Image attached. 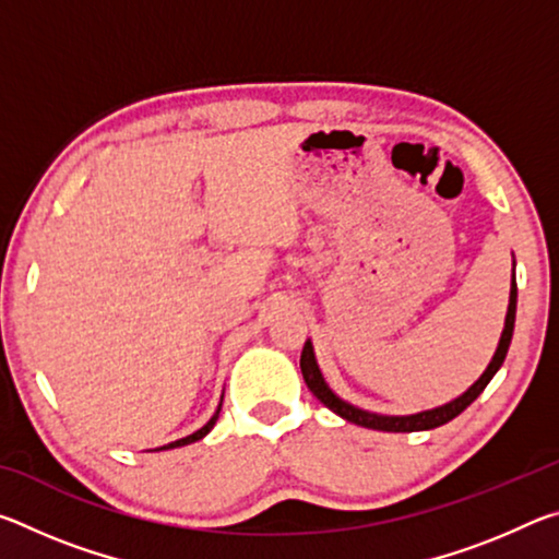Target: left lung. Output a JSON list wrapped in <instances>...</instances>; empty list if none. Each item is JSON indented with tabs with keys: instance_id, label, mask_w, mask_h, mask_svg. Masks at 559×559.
<instances>
[{
	"instance_id": "1",
	"label": "left lung",
	"mask_w": 559,
	"mask_h": 559,
	"mask_svg": "<svg viewBox=\"0 0 559 559\" xmlns=\"http://www.w3.org/2000/svg\"><path fill=\"white\" fill-rule=\"evenodd\" d=\"M515 302H518V283H515V271H513V286H510V302H508L506 328H503V335H500V343H498V349H496L493 359H490V365L486 367V372L480 374V380L473 384L468 392H463L459 400H453L449 404L439 406V409L412 414V416H382V414H370V412L357 409V406L343 402V400H340V396H335L333 392L328 390L323 374H320V370H318V362H316V355H313V345H310V343L302 345V353H300L302 380H306L308 390L313 392L318 400L328 406L330 412H335L337 416H343V419L357 424V427L377 429V431H424V429H437V427H441V424L451 421L453 416H459L463 409H466V406L473 400H476L480 392L486 390V384L493 380V374L500 370V365H503V359L508 355L510 340H513Z\"/></svg>"
}]
</instances>
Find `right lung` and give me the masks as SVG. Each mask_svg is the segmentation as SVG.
<instances>
[{
  "label": "right lung",
  "instance_id": "right-lung-1",
  "mask_svg": "<svg viewBox=\"0 0 559 559\" xmlns=\"http://www.w3.org/2000/svg\"><path fill=\"white\" fill-rule=\"evenodd\" d=\"M219 409H222V404H219ZM219 409H216V414L212 416L210 421L204 424V427L200 429V431H194V433H189V437H185V439H179V441H173V443H167V447H163V449H177V447H187V443H192V441H200L202 437H206V433L212 431V427L216 424V419H219Z\"/></svg>",
  "mask_w": 559,
  "mask_h": 559
}]
</instances>
